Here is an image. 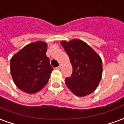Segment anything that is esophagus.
<instances>
[{"mask_svg":"<svg viewBox=\"0 0 124 124\" xmlns=\"http://www.w3.org/2000/svg\"><path fill=\"white\" fill-rule=\"evenodd\" d=\"M60 68H61V65H60L59 66H58L56 68V69H58V70H60Z\"/></svg>","mask_w":124,"mask_h":124,"instance_id":"esophagus-1","label":"esophagus"}]
</instances>
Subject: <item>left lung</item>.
Returning a JSON list of instances; mask_svg holds the SVG:
<instances>
[{"label": "left lung", "mask_w": 124, "mask_h": 124, "mask_svg": "<svg viewBox=\"0 0 124 124\" xmlns=\"http://www.w3.org/2000/svg\"><path fill=\"white\" fill-rule=\"evenodd\" d=\"M61 45L70 58L72 74L65 83L76 96L83 97L92 93L102 76L100 56L84 41L74 39L62 41Z\"/></svg>", "instance_id": "obj_1"}]
</instances>
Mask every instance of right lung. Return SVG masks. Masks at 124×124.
I'll use <instances>...</instances> for the list:
<instances>
[{
	"instance_id": "right-lung-1",
	"label": "right lung",
	"mask_w": 124,
	"mask_h": 124,
	"mask_svg": "<svg viewBox=\"0 0 124 124\" xmlns=\"http://www.w3.org/2000/svg\"><path fill=\"white\" fill-rule=\"evenodd\" d=\"M47 44L37 41L27 44L10 59V73L18 88L28 93L40 91L48 82L53 68L46 56Z\"/></svg>"
}]
</instances>
